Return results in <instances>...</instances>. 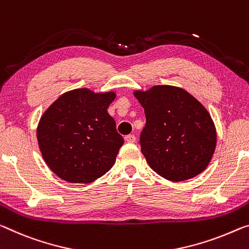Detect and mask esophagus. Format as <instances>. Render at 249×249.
<instances>
[{
	"mask_svg": "<svg viewBox=\"0 0 249 249\" xmlns=\"http://www.w3.org/2000/svg\"><path fill=\"white\" fill-rule=\"evenodd\" d=\"M125 141L127 142V143H135V142H136V136L133 135V134H131V135L125 136Z\"/></svg>",
	"mask_w": 249,
	"mask_h": 249,
	"instance_id": "obj_1",
	"label": "esophagus"
}]
</instances>
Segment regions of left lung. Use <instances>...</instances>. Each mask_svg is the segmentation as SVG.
I'll return each instance as SVG.
<instances>
[{"label": "left lung", "instance_id": "8db88e82", "mask_svg": "<svg viewBox=\"0 0 249 249\" xmlns=\"http://www.w3.org/2000/svg\"><path fill=\"white\" fill-rule=\"evenodd\" d=\"M146 124L141 151L154 172L171 181L204 172L216 148V128L203 104L184 89L155 85L135 90Z\"/></svg>", "mask_w": 249, "mask_h": 249}]
</instances>
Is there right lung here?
I'll list each match as a JSON object with an SVG mask.
<instances>
[{
  "instance_id": "1",
  "label": "right lung",
  "mask_w": 249,
  "mask_h": 249,
  "mask_svg": "<svg viewBox=\"0 0 249 249\" xmlns=\"http://www.w3.org/2000/svg\"><path fill=\"white\" fill-rule=\"evenodd\" d=\"M114 92L69 90L47 108L37 142L47 166L69 183L88 184L107 173L124 143L107 108Z\"/></svg>"
}]
</instances>
